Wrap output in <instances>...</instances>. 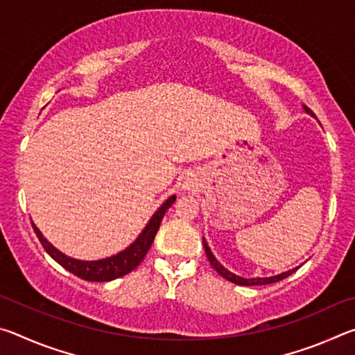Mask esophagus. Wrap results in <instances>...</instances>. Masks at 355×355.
I'll list each match as a JSON object with an SVG mask.
<instances>
[{"label": "esophagus", "mask_w": 355, "mask_h": 355, "mask_svg": "<svg viewBox=\"0 0 355 355\" xmlns=\"http://www.w3.org/2000/svg\"><path fill=\"white\" fill-rule=\"evenodd\" d=\"M192 188V184H191V182H189V178L186 180V182L183 183V189H191Z\"/></svg>", "instance_id": "1"}]
</instances>
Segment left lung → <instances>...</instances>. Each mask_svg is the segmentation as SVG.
I'll return each mask as SVG.
<instances>
[{"label":"left lung","instance_id":"8db88e82","mask_svg":"<svg viewBox=\"0 0 355 355\" xmlns=\"http://www.w3.org/2000/svg\"><path fill=\"white\" fill-rule=\"evenodd\" d=\"M304 110H305V112L307 114H310V116H313L315 117V114L311 112V110L310 107H307L304 105ZM203 248H205V252H207V257H208V261L211 263V266L216 269V271H218L222 277L224 279H227V280H230L232 284H236V285H244V286H254V285H269V284H275V282H279V280H284V279H286L288 275H291L294 271H296L297 268H294V269H290V271H286V272H282V274H279V275H272V277H257V279H244V277H239V275H236V274H233V272H230L228 271V269H225L224 266H222V264L216 260V257L213 255V252L209 250V248H208V244H207V241H205V238H203Z\"/></svg>","mask_w":355,"mask_h":355}]
</instances>
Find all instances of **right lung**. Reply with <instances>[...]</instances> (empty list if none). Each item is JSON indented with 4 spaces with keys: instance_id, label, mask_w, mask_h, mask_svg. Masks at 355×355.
Masks as SVG:
<instances>
[{
    "instance_id": "right-lung-1",
    "label": "right lung",
    "mask_w": 355,
    "mask_h": 355,
    "mask_svg": "<svg viewBox=\"0 0 355 355\" xmlns=\"http://www.w3.org/2000/svg\"><path fill=\"white\" fill-rule=\"evenodd\" d=\"M177 197L171 196L163 205H161L156 213L152 216V219L148 220V224L144 228L142 233L136 238V241L122 252H119L117 255L103 258V260H97V261H81V260H75V258H70L62 252H59L55 245L50 244L46 241V238H44L40 230L35 227L34 222L31 220V225L34 228L35 235H37L40 244L44 245V249L46 250V254L50 255L53 260L58 261L62 268L67 269L69 272L75 274L76 277L89 280V282H110L114 279L122 277V275L128 274L133 271L135 268L139 266V263L144 260V257L147 255L148 249L152 248V243L156 236V232L161 225V220H163L164 214L169 207L175 202Z\"/></svg>"
}]
</instances>
